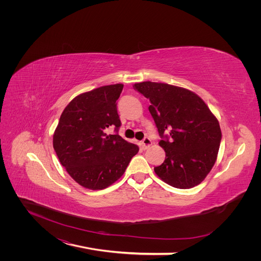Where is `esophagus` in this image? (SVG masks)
<instances>
[{
    "label": "esophagus",
    "instance_id": "obj_1",
    "mask_svg": "<svg viewBox=\"0 0 261 261\" xmlns=\"http://www.w3.org/2000/svg\"><path fill=\"white\" fill-rule=\"evenodd\" d=\"M150 145H151V140H150L149 138H145L142 142H141V147L142 149H147Z\"/></svg>",
    "mask_w": 261,
    "mask_h": 261
}]
</instances>
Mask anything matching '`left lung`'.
Here are the masks:
<instances>
[{
    "label": "left lung",
    "mask_w": 261,
    "mask_h": 261,
    "mask_svg": "<svg viewBox=\"0 0 261 261\" xmlns=\"http://www.w3.org/2000/svg\"><path fill=\"white\" fill-rule=\"evenodd\" d=\"M134 89L150 101L166 158L155 173L172 187L200 184L212 170L221 143L217 118L197 94L167 84L144 81Z\"/></svg>",
    "instance_id": "8db88e82"
}]
</instances>
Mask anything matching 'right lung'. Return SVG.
Wrapping results in <instances>:
<instances>
[{
	"instance_id": "obj_1",
	"label": "right lung",
	"mask_w": 261,
	"mask_h": 261,
	"mask_svg": "<svg viewBox=\"0 0 261 261\" xmlns=\"http://www.w3.org/2000/svg\"><path fill=\"white\" fill-rule=\"evenodd\" d=\"M123 86L100 87L68 103L55 130L53 145L61 165L81 186L103 189L125 172L139 146L118 135L117 99ZM114 128L113 135L107 128Z\"/></svg>"
}]
</instances>
